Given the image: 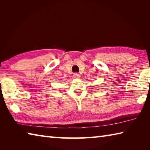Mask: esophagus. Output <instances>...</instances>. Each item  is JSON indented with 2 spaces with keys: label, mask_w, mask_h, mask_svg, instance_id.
I'll return each instance as SVG.
<instances>
[{
  "label": "esophagus",
  "mask_w": 150,
  "mask_h": 150,
  "mask_svg": "<svg viewBox=\"0 0 150 150\" xmlns=\"http://www.w3.org/2000/svg\"><path fill=\"white\" fill-rule=\"evenodd\" d=\"M80 74H79L78 73H75L74 74H73V77L75 79H79L80 78Z\"/></svg>",
  "instance_id": "1"
}]
</instances>
